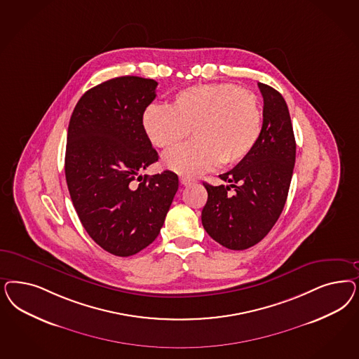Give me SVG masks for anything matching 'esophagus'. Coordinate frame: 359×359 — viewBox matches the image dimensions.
I'll use <instances>...</instances> for the list:
<instances>
[{"label":"esophagus","mask_w":359,"mask_h":359,"mask_svg":"<svg viewBox=\"0 0 359 359\" xmlns=\"http://www.w3.org/2000/svg\"><path fill=\"white\" fill-rule=\"evenodd\" d=\"M180 182H181L184 186H189L191 185V184H194V182H196V180H194V178H191V177L182 175V177H180Z\"/></svg>","instance_id":"esophagus-1"}]
</instances>
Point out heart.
<instances>
[{
    "label": "heart",
    "instance_id": "heart-1",
    "mask_svg": "<svg viewBox=\"0 0 359 359\" xmlns=\"http://www.w3.org/2000/svg\"><path fill=\"white\" fill-rule=\"evenodd\" d=\"M151 144L172 149L191 135L196 140L163 156V166L194 175L222 163L233 166L254 151L263 112L256 95L230 83L198 84L174 95L168 107L149 104L141 116Z\"/></svg>",
    "mask_w": 359,
    "mask_h": 359
}]
</instances>
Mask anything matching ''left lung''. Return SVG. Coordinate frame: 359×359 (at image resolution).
Listing matches in <instances>:
<instances>
[{
  "label": "left lung",
  "mask_w": 359,
  "mask_h": 359,
  "mask_svg": "<svg viewBox=\"0 0 359 359\" xmlns=\"http://www.w3.org/2000/svg\"><path fill=\"white\" fill-rule=\"evenodd\" d=\"M263 95V127L254 151L220 180L230 186L205 182L208 202L202 224L208 235L229 250L259 243L278 222L290 191L296 141L288 105L281 93L257 83ZM230 187L236 193L230 196Z\"/></svg>",
  "instance_id": "left-lung-1"
}]
</instances>
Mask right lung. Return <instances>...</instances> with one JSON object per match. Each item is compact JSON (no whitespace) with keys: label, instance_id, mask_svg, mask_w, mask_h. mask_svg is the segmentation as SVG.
<instances>
[{"label":"right lung","instance_id":"add662e5","mask_svg":"<svg viewBox=\"0 0 359 359\" xmlns=\"http://www.w3.org/2000/svg\"><path fill=\"white\" fill-rule=\"evenodd\" d=\"M157 84L140 76L104 81L81 96L69 118L65 172L72 205L93 242L121 257L158 236L178 190L170 170L140 174L158 161L141 126Z\"/></svg>","mask_w":359,"mask_h":359}]
</instances>
